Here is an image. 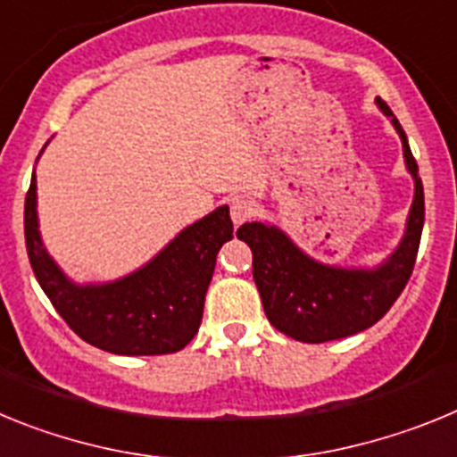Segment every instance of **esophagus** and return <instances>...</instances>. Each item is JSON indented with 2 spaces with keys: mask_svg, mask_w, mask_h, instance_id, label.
<instances>
[{
  "mask_svg": "<svg viewBox=\"0 0 457 457\" xmlns=\"http://www.w3.org/2000/svg\"><path fill=\"white\" fill-rule=\"evenodd\" d=\"M253 212H256V208H253L252 201H247V199L231 201V220L236 226H240V224H245L247 220H252Z\"/></svg>",
  "mask_w": 457,
  "mask_h": 457,
  "instance_id": "esophagus-1",
  "label": "esophagus"
}]
</instances>
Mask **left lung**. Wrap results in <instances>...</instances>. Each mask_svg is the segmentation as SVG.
I'll return each instance as SVG.
<instances>
[{"label":"left lung","mask_w":457,"mask_h":457,"mask_svg":"<svg viewBox=\"0 0 457 457\" xmlns=\"http://www.w3.org/2000/svg\"><path fill=\"white\" fill-rule=\"evenodd\" d=\"M375 104L401 137L405 167L414 180L405 233L382 263L373 268L320 263L302 252L278 226L252 221L237 228V237L252 247L253 281L265 316L295 341L325 343L364 332L391 309L414 270L426 215L421 176L394 112L385 100L375 98Z\"/></svg>","instance_id":"obj_1"}]
</instances>
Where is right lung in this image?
Masks as SVG:
<instances>
[{"mask_svg": "<svg viewBox=\"0 0 457 457\" xmlns=\"http://www.w3.org/2000/svg\"><path fill=\"white\" fill-rule=\"evenodd\" d=\"M231 237L228 205H220L185 226L135 272L103 284H78L43 245L36 173L24 199V240L40 288L72 332L104 353L135 357L183 350L199 332L217 252Z\"/></svg>", "mask_w": 457, "mask_h": 457, "instance_id": "add662e5", "label": "right lung"}]
</instances>
